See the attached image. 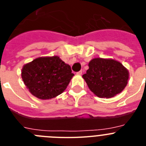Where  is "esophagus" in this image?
<instances>
[{
	"label": "esophagus",
	"instance_id": "1",
	"mask_svg": "<svg viewBox=\"0 0 146 146\" xmlns=\"http://www.w3.org/2000/svg\"><path fill=\"white\" fill-rule=\"evenodd\" d=\"M82 74V70H80V71H79V72H77V74H78V75H81Z\"/></svg>",
	"mask_w": 146,
	"mask_h": 146
}]
</instances>
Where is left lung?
Here are the masks:
<instances>
[{
    "mask_svg": "<svg viewBox=\"0 0 146 146\" xmlns=\"http://www.w3.org/2000/svg\"><path fill=\"white\" fill-rule=\"evenodd\" d=\"M88 66L82 77L90 90L98 97H113L127 85L129 72L120 62L99 58L91 60Z\"/></svg>",
    "mask_w": 146,
    "mask_h": 146,
    "instance_id": "1",
    "label": "left lung"
}]
</instances>
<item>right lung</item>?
I'll use <instances>...</instances> for the list:
<instances>
[{
	"label": "right lung",
	"mask_w": 146,
	"mask_h": 146,
	"mask_svg": "<svg viewBox=\"0 0 146 146\" xmlns=\"http://www.w3.org/2000/svg\"><path fill=\"white\" fill-rule=\"evenodd\" d=\"M74 74L58 56L38 58L22 69V78L33 96L49 99L64 92Z\"/></svg>",
	"instance_id": "add662e5"
}]
</instances>
